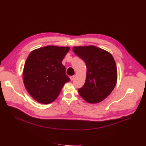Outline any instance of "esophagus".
<instances>
[{"label":"esophagus","instance_id":"34e87169","mask_svg":"<svg viewBox=\"0 0 146 146\" xmlns=\"http://www.w3.org/2000/svg\"><path fill=\"white\" fill-rule=\"evenodd\" d=\"M74 77H75V76H70V80L72 81V80L74 79Z\"/></svg>","mask_w":146,"mask_h":146}]
</instances>
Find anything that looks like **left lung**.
Wrapping results in <instances>:
<instances>
[{
    "label": "left lung",
    "instance_id": "obj_1",
    "mask_svg": "<svg viewBox=\"0 0 146 146\" xmlns=\"http://www.w3.org/2000/svg\"><path fill=\"white\" fill-rule=\"evenodd\" d=\"M74 53L84 61L86 78L78 89L82 98L89 103L103 101L113 90L117 79V70L111 54L94 46H76Z\"/></svg>",
    "mask_w": 146,
    "mask_h": 146
}]
</instances>
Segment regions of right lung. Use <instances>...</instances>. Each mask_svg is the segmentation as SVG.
I'll use <instances>...</instances> for the list:
<instances>
[{
	"instance_id": "add662e5",
	"label": "right lung",
	"mask_w": 146,
	"mask_h": 146,
	"mask_svg": "<svg viewBox=\"0 0 146 146\" xmlns=\"http://www.w3.org/2000/svg\"><path fill=\"white\" fill-rule=\"evenodd\" d=\"M69 47L47 46L33 50L25 64L23 77L28 93L38 103L48 104L70 81L62 63Z\"/></svg>"
}]
</instances>
